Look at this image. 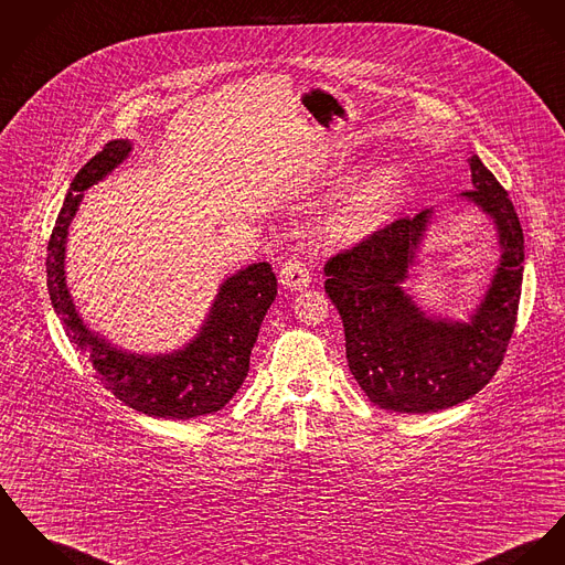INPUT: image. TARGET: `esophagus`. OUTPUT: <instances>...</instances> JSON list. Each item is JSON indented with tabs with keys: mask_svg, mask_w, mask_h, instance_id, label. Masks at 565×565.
Returning a JSON list of instances; mask_svg holds the SVG:
<instances>
[{
	"mask_svg": "<svg viewBox=\"0 0 565 565\" xmlns=\"http://www.w3.org/2000/svg\"><path fill=\"white\" fill-rule=\"evenodd\" d=\"M280 285L285 289H291V291H301L310 285V274L308 269L300 264V262H285L280 267V276H278Z\"/></svg>",
	"mask_w": 565,
	"mask_h": 565,
	"instance_id": "obj_1",
	"label": "esophagus"
}]
</instances>
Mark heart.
Instances as JSON below:
<instances>
[{"label":"heart","mask_w":565,"mask_h":565,"mask_svg":"<svg viewBox=\"0 0 565 565\" xmlns=\"http://www.w3.org/2000/svg\"><path fill=\"white\" fill-rule=\"evenodd\" d=\"M405 175L396 164H381L340 194L321 233L334 244H351L385 225L401 199Z\"/></svg>","instance_id":"b5f03b06"}]
</instances>
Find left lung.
<instances>
[{
  "label": "left lung",
  "mask_w": 565,
  "mask_h": 565,
  "mask_svg": "<svg viewBox=\"0 0 565 565\" xmlns=\"http://www.w3.org/2000/svg\"><path fill=\"white\" fill-rule=\"evenodd\" d=\"M478 205L497 231L499 264L467 321L426 315L407 282L435 210H422L375 231L326 264V294L344 328L349 371L371 403L398 414H430L465 403L497 373L516 326L525 237L508 192L469 158Z\"/></svg>",
  "instance_id": "8db88e82"
}]
</instances>
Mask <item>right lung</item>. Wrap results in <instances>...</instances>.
<instances>
[{
  "instance_id": "add662e5",
  "label": "right lung",
  "mask_w": 565,
  "mask_h": 565,
  "mask_svg": "<svg viewBox=\"0 0 565 565\" xmlns=\"http://www.w3.org/2000/svg\"><path fill=\"white\" fill-rule=\"evenodd\" d=\"M132 151L115 139L98 151L73 180L49 239L46 287L66 334L92 364L96 379L135 412L190 419L223 409L248 375L250 351L265 312L276 298L269 264H253L218 287L194 339L171 353H132L94 332L76 310L66 285V242L83 192L103 182Z\"/></svg>"
}]
</instances>
